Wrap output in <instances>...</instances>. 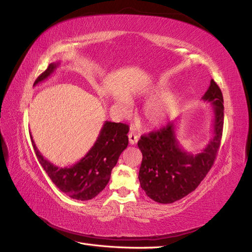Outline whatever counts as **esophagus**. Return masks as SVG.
<instances>
[{
	"label": "esophagus",
	"mask_w": 252,
	"mask_h": 252,
	"mask_svg": "<svg viewBox=\"0 0 252 252\" xmlns=\"http://www.w3.org/2000/svg\"><path fill=\"white\" fill-rule=\"evenodd\" d=\"M128 140H129V143L131 145L136 144L138 142V136L133 131H129V133H128Z\"/></svg>",
	"instance_id": "esophagus-1"
}]
</instances>
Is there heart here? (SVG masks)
I'll list each match as a JSON object with an SVG mask.
<instances>
[{
    "instance_id": "b5f03b06",
    "label": "heart",
    "mask_w": 252,
    "mask_h": 252,
    "mask_svg": "<svg viewBox=\"0 0 252 252\" xmlns=\"http://www.w3.org/2000/svg\"><path fill=\"white\" fill-rule=\"evenodd\" d=\"M166 91V86L164 84H159L154 87H150L141 94V97L145 101H151L143 110V122L150 127H160L165 125L172 114L175 113L178 104L179 98L176 94H165L161 96ZM158 99H156V98ZM115 107L122 114L127 115L131 111V102L130 100L120 96L115 100Z\"/></svg>"
}]
</instances>
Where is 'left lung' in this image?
Returning a JSON list of instances; mask_svg holds the SVG:
<instances>
[{
    "label": "left lung",
    "instance_id": "left-lung-1",
    "mask_svg": "<svg viewBox=\"0 0 252 252\" xmlns=\"http://www.w3.org/2000/svg\"><path fill=\"white\" fill-rule=\"evenodd\" d=\"M214 105V138L200 153L184 151L176 138L175 123L159 130L141 136L138 147L142 152L139 181L150 198L160 204H171L193 192L204 180L219 151L224 107L221 89L211 80L202 98Z\"/></svg>",
    "mask_w": 252,
    "mask_h": 252
}]
</instances>
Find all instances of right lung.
<instances>
[{"label": "right lung", "mask_w": 252, "mask_h": 252, "mask_svg": "<svg viewBox=\"0 0 252 252\" xmlns=\"http://www.w3.org/2000/svg\"><path fill=\"white\" fill-rule=\"evenodd\" d=\"M59 63H54L37 77L34 85L54 73ZM129 127L123 123L104 122L96 142L84 158L70 167H58L44 158L32 140L37 160L46 171L55 186L69 197L79 200H88L102 191L107 186L111 171L119 160L127 145V133Z\"/></svg>", "instance_id": "1"}]
</instances>
